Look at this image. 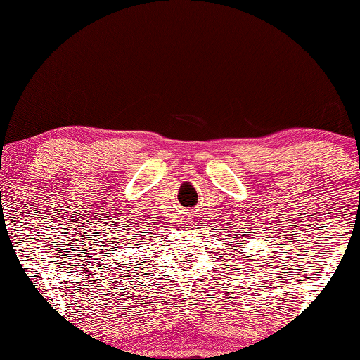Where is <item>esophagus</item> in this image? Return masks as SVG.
<instances>
[{"mask_svg": "<svg viewBox=\"0 0 360 360\" xmlns=\"http://www.w3.org/2000/svg\"><path fill=\"white\" fill-rule=\"evenodd\" d=\"M188 217H191V216H188V214H186V216H184V219H186V221H188Z\"/></svg>", "mask_w": 360, "mask_h": 360, "instance_id": "34e87169", "label": "esophagus"}]
</instances>
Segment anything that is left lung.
<instances>
[{
    "label": "left lung",
    "instance_id": "obj_1",
    "mask_svg": "<svg viewBox=\"0 0 360 360\" xmlns=\"http://www.w3.org/2000/svg\"><path fill=\"white\" fill-rule=\"evenodd\" d=\"M231 225H233V224H231ZM240 229H241V227H240ZM243 233H248V235L243 236ZM249 233H251V231H248V230H236V229H235L233 233H231V238H233V240H231V243H235V245L240 246V248H245L249 241L254 240V235H249ZM252 233H255L254 230H252ZM238 252H240V255L243 254L241 251H238ZM249 257H251V255H246V257H241V259H249ZM231 260H235V259H231ZM246 262H248V260H243V262H240L238 265L243 266V264H246ZM231 265H233V264H231ZM233 266H235V265H233Z\"/></svg>",
    "mask_w": 360,
    "mask_h": 360
}]
</instances>
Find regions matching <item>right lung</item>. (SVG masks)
<instances>
[{
	"instance_id": "add662e5",
	"label": "right lung",
	"mask_w": 360,
	"mask_h": 360,
	"mask_svg": "<svg viewBox=\"0 0 360 360\" xmlns=\"http://www.w3.org/2000/svg\"><path fill=\"white\" fill-rule=\"evenodd\" d=\"M135 240H136V238H131V241H135ZM130 245H131V243H129V246H130Z\"/></svg>"
}]
</instances>
